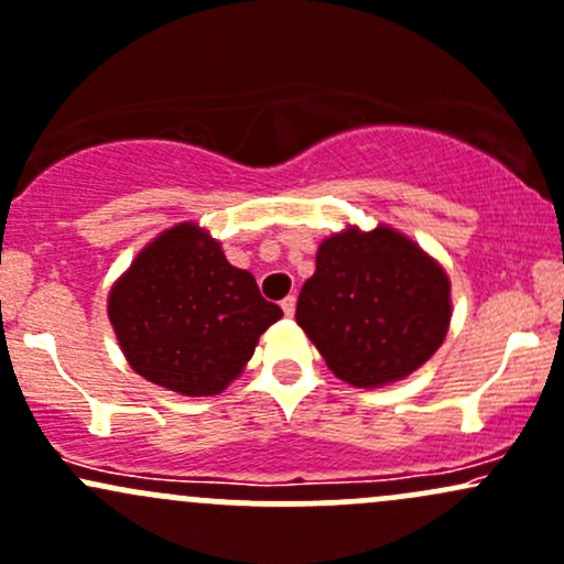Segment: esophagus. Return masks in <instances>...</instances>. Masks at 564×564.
Returning <instances> with one entry per match:
<instances>
[{
  "label": "esophagus",
  "mask_w": 564,
  "mask_h": 564,
  "mask_svg": "<svg viewBox=\"0 0 564 564\" xmlns=\"http://www.w3.org/2000/svg\"><path fill=\"white\" fill-rule=\"evenodd\" d=\"M282 312H284V317H293V314H295V295H288V299L282 301Z\"/></svg>",
  "instance_id": "1"
}]
</instances>
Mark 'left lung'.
I'll return each instance as SVG.
<instances>
[{
    "instance_id": "8db88e82",
    "label": "left lung",
    "mask_w": 564,
    "mask_h": 564,
    "mask_svg": "<svg viewBox=\"0 0 564 564\" xmlns=\"http://www.w3.org/2000/svg\"><path fill=\"white\" fill-rule=\"evenodd\" d=\"M446 271L395 228L323 239L295 323L338 379L384 387L425 366L452 319Z\"/></svg>"
}]
</instances>
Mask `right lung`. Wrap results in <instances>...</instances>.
I'll return each mask as SVG.
<instances>
[{
  "mask_svg": "<svg viewBox=\"0 0 564 564\" xmlns=\"http://www.w3.org/2000/svg\"><path fill=\"white\" fill-rule=\"evenodd\" d=\"M107 314L139 377L187 398L217 395L245 371L282 308L220 241L180 223L155 236L112 284Z\"/></svg>",
  "mask_w": 564,
  "mask_h": 564,
  "instance_id": "obj_1",
  "label": "right lung"
}]
</instances>
